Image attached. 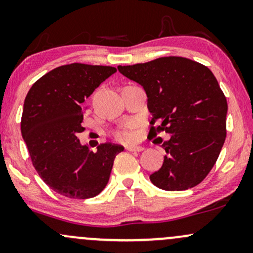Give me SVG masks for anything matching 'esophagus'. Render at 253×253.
<instances>
[{
  "label": "esophagus",
  "instance_id": "34e87169",
  "mask_svg": "<svg viewBox=\"0 0 253 253\" xmlns=\"http://www.w3.org/2000/svg\"><path fill=\"white\" fill-rule=\"evenodd\" d=\"M126 149L129 151H142L144 148L141 147V145H126Z\"/></svg>",
  "mask_w": 253,
  "mask_h": 253
}]
</instances>
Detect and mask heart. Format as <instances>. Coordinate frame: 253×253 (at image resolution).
I'll return each mask as SVG.
<instances>
[{
	"mask_svg": "<svg viewBox=\"0 0 253 253\" xmlns=\"http://www.w3.org/2000/svg\"><path fill=\"white\" fill-rule=\"evenodd\" d=\"M116 136H117L118 139H121V141H124V142H131L133 141V138H135V133H133V131L130 129V127L121 130V131L116 133Z\"/></svg>",
	"mask_w": 253,
	"mask_h": 253,
	"instance_id": "b5f03b06",
	"label": "heart"
}]
</instances>
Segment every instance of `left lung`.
<instances>
[{"mask_svg": "<svg viewBox=\"0 0 253 253\" xmlns=\"http://www.w3.org/2000/svg\"><path fill=\"white\" fill-rule=\"evenodd\" d=\"M138 83L153 116L151 135H170L162 147L167 155L150 181L163 191H185L199 185L216 162L226 138L227 102L209 67L182 56H163L144 64L118 66Z\"/></svg>", "mask_w": 253, "mask_h": 253, "instance_id": "left-lung-1", "label": "left lung"}]
</instances>
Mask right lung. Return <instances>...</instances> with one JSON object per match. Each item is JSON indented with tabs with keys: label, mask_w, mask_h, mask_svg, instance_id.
Masks as SVG:
<instances>
[{
	"label": "right lung",
	"mask_w": 253,
	"mask_h": 253,
	"mask_svg": "<svg viewBox=\"0 0 253 253\" xmlns=\"http://www.w3.org/2000/svg\"><path fill=\"white\" fill-rule=\"evenodd\" d=\"M111 66L74 62L46 73L27 93L21 133L33 166L53 191L71 199H88L108 185L115 157L124 147L102 143L97 151L77 137L88 97L116 72Z\"/></svg>",
	"instance_id": "right-lung-1"
}]
</instances>
